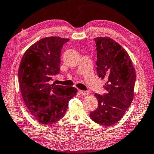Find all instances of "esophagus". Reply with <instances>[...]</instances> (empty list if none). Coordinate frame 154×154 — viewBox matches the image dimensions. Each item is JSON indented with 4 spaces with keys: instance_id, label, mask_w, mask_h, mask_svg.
I'll list each match as a JSON object with an SVG mask.
<instances>
[{
    "instance_id": "obj_1",
    "label": "esophagus",
    "mask_w": 154,
    "mask_h": 154,
    "mask_svg": "<svg viewBox=\"0 0 154 154\" xmlns=\"http://www.w3.org/2000/svg\"><path fill=\"white\" fill-rule=\"evenodd\" d=\"M79 93L82 95H87L89 94V92L88 91H84V90H79Z\"/></svg>"
}]
</instances>
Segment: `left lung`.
<instances>
[{
  "label": "left lung",
  "instance_id": "8db88e82",
  "mask_svg": "<svg viewBox=\"0 0 154 154\" xmlns=\"http://www.w3.org/2000/svg\"><path fill=\"white\" fill-rule=\"evenodd\" d=\"M98 77L105 79L103 95L95 94L98 105L90 112L92 120L103 126H112L121 119L134 97L136 72L128 54L109 37L94 38Z\"/></svg>",
  "mask_w": 154,
  "mask_h": 154
}]
</instances>
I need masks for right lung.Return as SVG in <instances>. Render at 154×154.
I'll return each instance as SVG.
<instances>
[{"label":"right lung","instance_id":"add662e5","mask_svg":"<svg viewBox=\"0 0 154 154\" xmlns=\"http://www.w3.org/2000/svg\"><path fill=\"white\" fill-rule=\"evenodd\" d=\"M66 38H41L28 48L21 60L18 81L26 106L36 120L51 124L64 116L69 102L76 94L74 87L50 85L60 71V54Z\"/></svg>","mask_w":154,"mask_h":154}]
</instances>
